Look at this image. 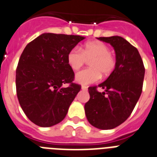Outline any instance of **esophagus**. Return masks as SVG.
I'll return each instance as SVG.
<instances>
[{"mask_svg":"<svg viewBox=\"0 0 157 157\" xmlns=\"http://www.w3.org/2000/svg\"><path fill=\"white\" fill-rule=\"evenodd\" d=\"M81 88L82 90H87V87L86 86H82Z\"/></svg>","mask_w":157,"mask_h":157,"instance_id":"1","label":"esophagus"}]
</instances>
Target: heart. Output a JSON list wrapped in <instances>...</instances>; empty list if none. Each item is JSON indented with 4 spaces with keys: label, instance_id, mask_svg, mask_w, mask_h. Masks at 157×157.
<instances>
[{
    "label": "heart",
    "instance_id": "b5f03b06",
    "mask_svg": "<svg viewBox=\"0 0 157 157\" xmlns=\"http://www.w3.org/2000/svg\"><path fill=\"white\" fill-rule=\"evenodd\" d=\"M110 51V48L101 41L88 42L82 50L76 47L72 49L67 55V63L72 70H79L86 60H90V68L76 74V81L82 85H88L98 81L100 73L103 76L111 75L116 67V61Z\"/></svg>",
    "mask_w": 157,
    "mask_h": 157
}]
</instances>
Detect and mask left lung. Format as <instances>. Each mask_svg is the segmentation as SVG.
<instances>
[{
    "mask_svg": "<svg viewBox=\"0 0 157 157\" xmlns=\"http://www.w3.org/2000/svg\"><path fill=\"white\" fill-rule=\"evenodd\" d=\"M98 39L112 46L116 64L109 77L98 85L105 91L99 92L96 86L88 88L90 99L84 108L92 126L108 130L123 124L132 114L142 92L145 69L138 50L124 37Z\"/></svg>",
    "mask_w": 157,
    "mask_h": 157,
    "instance_id": "8db88e82",
    "label": "left lung"
}]
</instances>
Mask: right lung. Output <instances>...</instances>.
<instances>
[{"instance_id":"right-lung-1","label":"right lung","mask_w":157,"mask_h":157,"mask_svg":"<svg viewBox=\"0 0 157 157\" xmlns=\"http://www.w3.org/2000/svg\"><path fill=\"white\" fill-rule=\"evenodd\" d=\"M85 37L44 33L29 42L16 71L17 95L30 121L42 128L54 126L66 117L81 86L73 83L75 74L67 55ZM70 83L63 88L62 85Z\"/></svg>"}]
</instances>
